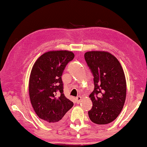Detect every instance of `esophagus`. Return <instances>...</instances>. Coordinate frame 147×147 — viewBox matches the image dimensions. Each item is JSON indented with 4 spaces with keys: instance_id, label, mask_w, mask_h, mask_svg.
I'll return each mask as SVG.
<instances>
[{
    "instance_id": "esophagus-1",
    "label": "esophagus",
    "mask_w": 147,
    "mask_h": 147,
    "mask_svg": "<svg viewBox=\"0 0 147 147\" xmlns=\"http://www.w3.org/2000/svg\"><path fill=\"white\" fill-rule=\"evenodd\" d=\"M81 96H77L76 97V102H77V103H80V102H81Z\"/></svg>"
}]
</instances>
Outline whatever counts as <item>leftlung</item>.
<instances>
[{
	"mask_svg": "<svg viewBox=\"0 0 147 147\" xmlns=\"http://www.w3.org/2000/svg\"><path fill=\"white\" fill-rule=\"evenodd\" d=\"M85 59L94 76V88L89 95L92 107L88 112L92 122L105 125L116 119L123 107L126 80L118 60L107 51L85 53Z\"/></svg>",
	"mask_w": 147,
	"mask_h": 147,
	"instance_id": "1",
	"label": "left lung"
}]
</instances>
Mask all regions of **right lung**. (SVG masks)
I'll list each match as a JSON object with an SVG mask.
<instances>
[{"label":"right lung","mask_w":147,"mask_h":147,"mask_svg":"<svg viewBox=\"0 0 147 147\" xmlns=\"http://www.w3.org/2000/svg\"><path fill=\"white\" fill-rule=\"evenodd\" d=\"M69 51H51L42 55L31 69L29 94L36 114L47 123H60L74 103L65 96L61 76L74 59Z\"/></svg>","instance_id":"add662e5"}]
</instances>
